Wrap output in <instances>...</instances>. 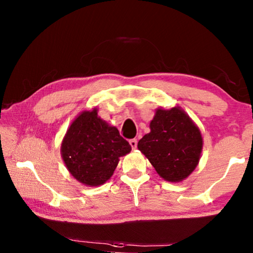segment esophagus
Segmentation results:
<instances>
[{"label": "esophagus", "mask_w": 253, "mask_h": 253, "mask_svg": "<svg viewBox=\"0 0 253 253\" xmlns=\"http://www.w3.org/2000/svg\"><path fill=\"white\" fill-rule=\"evenodd\" d=\"M129 145H130L132 149H136V147H137V140L136 139H130L129 140Z\"/></svg>", "instance_id": "obj_1"}]
</instances>
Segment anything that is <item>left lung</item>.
<instances>
[{"label": "left lung", "instance_id": "8db88e82", "mask_svg": "<svg viewBox=\"0 0 253 253\" xmlns=\"http://www.w3.org/2000/svg\"><path fill=\"white\" fill-rule=\"evenodd\" d=\"M151 131L137 144L162 178L182 182L198 166L203 138L198 125L181 107H161L149 123Z\"/></svg>", "mask_w": 253, "mask_h": 253}]
</instances>
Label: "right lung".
Segmentation results:
<instances>
[{
	"label": "right lung",
	"mask_w": 253,
	"mask_h": 253,
	"mask_svg": "<svg viewBox=\"0 0 253 253\" xmlns=\"http://www.w3.org/2000/svg\"><path fill=\"white\" fill-rule=\"evenodd\" d=\"M129 143L98 116L97 107L80 113L63 137L60 152L67 169L85 186H99L113 176Z\"/></svg>",
	"instance_id": "1"
}]
</instances>
